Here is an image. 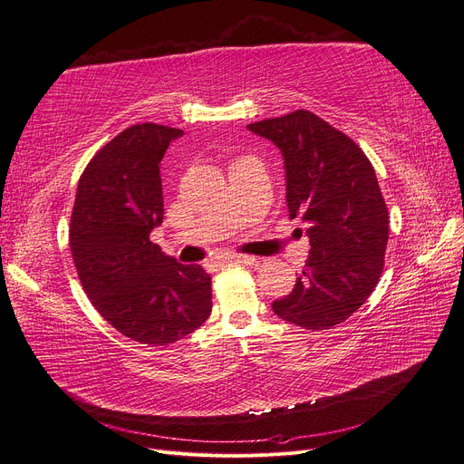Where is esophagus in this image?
Listing matches in <instances>:
<instances>
[{
  "label": "esophagus",
  "instance_id": "esophagus-1",
  "mask_svg": "<svg viewBox=\"0 0 464 464\" xmlns=\"http://www.w3.org/2000/svg\"><path fill=\"white\" fill-rule=\"evenodd\" d=\"M231 264H246V266H250V264H254V258H252V256H245V254H227V256H221V258H216V260L208 262L206 266H208V269L216 271V269H219L223 266H231Z\"/></svg>",
  "mask_w": 464,
  "mask_h": 464
}]
</instances>
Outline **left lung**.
Returning a JSON list of instances; mask_svg holds the SVG:
<instances>
[{
  "instance_id": "left-lung-1",
  "label": "left lung",
  "mask_w": 464,
  "mask_h": 464,
  "mask_svg": "<svg viewBox=\"0 0 464 464\" xmlns=\"http://www.w3.org/2000/svg\"><path fill=\"white\" fill-rule=\"evenodd\" d=\"M246 128L281 150L288 216L305 223L312 245L293 293L273 312L307 331L331 329L367 302L384 267L390 219L372 164L310 111Z\"/></svg>"
}]
</instances>
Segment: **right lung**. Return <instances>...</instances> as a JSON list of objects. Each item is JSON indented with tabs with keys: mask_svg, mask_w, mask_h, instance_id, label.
<instances>
[{
	"mask_svg": "<svg viewBox=\"0 0 464 464\" xmlns=\"http://www.w3.org/2000/svg\"><path fill=\"white\" fill-rule=\"evenodd\" d=\"M183 130L135 124L102 147L78 181L71 252L85 295L124 336L166 346L212 312V281L150 243L164 219L160 160Z\"/></svg>",
	"mask_w": 464,
	"mask_h": 464,
	"instance_id": "right-lung-1",
	"label": "right lung"
}]
</instances>
